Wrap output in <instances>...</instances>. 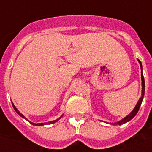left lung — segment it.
Returning a JSON list of instances; mask_svg holds the SVG:
<instances>
[{"mask_svg": "<svg viewBox=\"0 0 152 152\" xmlns=\"http://www.w3.org/2000/svg\"><path fill=\"white\" fill-rule=\"evenodd\" d=\"M139 63H140V67H141V69H142V96L140 97V99H139V100L138 101V103H137L136 106H135V107L134 108V110L131 112V113L129 114V115H128V116H126V117H125L124 119H122L121 121L119 122H117L116 123H114V125L116 124V125H122V124H124V123H127V122H129V120H131L132 118L134 117V116H135L137 114V113H138V111H139V108H140V106L141 104H142V100H143V97H144V95H145V80H144V77H143V75H142V62L140 61V60H139Z\"/></svg>", "mask_w": 152, "mask_h": 152, "instance_id": "1", "label": "left lung"}]
</instances>
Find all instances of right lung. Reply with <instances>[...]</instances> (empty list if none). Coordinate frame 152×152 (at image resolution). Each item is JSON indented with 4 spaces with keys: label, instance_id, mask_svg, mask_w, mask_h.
<instances>
[{
    "label": "right lung",
    "instance_id": "obj_1",
    "mask_svg": "<svg viewBox=\"0 0 152 152\" xmlns=\"http://www.w3.org/2000/svg\"><path fill=\"white\" fill-rule=\"evenodd\" d=\"M12 105H13V109H14V110H15V111H16V112H17V113H18L19 115H20V116H21V117L24 118V119H26V120H27V121H29V120H28V119H26V118H25V116H24L23 115L22 113H20L19 112V111H18V110H17V109L16 108V107H15V106L13 105V103H12ZM60 118H61V117H60ZM60 118H58V119H56V120H54V121L50 122V123H56V122H57L58 120V119H60ZM29 123H30L31 124H32V125H34V126H42V125H43V123H32V122H30V121H29Z\"/></svg>",
    "mask_w": 152,
    "mask_h": 152
}]
</instances>
